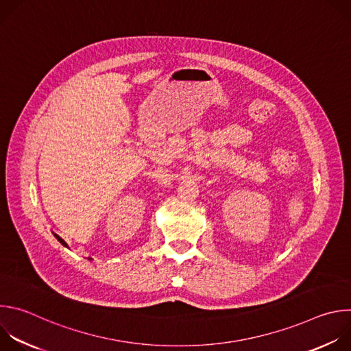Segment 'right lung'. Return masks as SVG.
Masks as SVG:
<instances>
[{"mask_svg": "<svg viewBox=\"0 0 351 351\" xmlns=\"http://www.w3.org/2000/svg\"><path fill=\"white\" fill-rule=\"evenodd\" d=\"M53 234H54V236H56V239H57V240H58V241H60V243H61V244H62V245H64V247H68V244H66V241H65V240H64V239H62V237H60V236H58V234H56V233H53ZM68 248H69V247H68ZM88 260H91V258H88Z\"/></svg>", "mask_w": 351, "mask_h": 351, "instance_id": "add662e5", "label": "right lung"}]
</instances>
